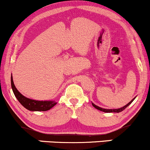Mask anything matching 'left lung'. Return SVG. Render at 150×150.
<instances>
[{"instance_id": "8db88e82", "label": "left lung", "mask_w": 150, "mask_h": 150, "mask_svg": "<svg viewBox=\"0 0 150 150\" xmlns=\"http://www.w3.org/2000/svg\"><path fill=\"white\" fill-rule=\"evenodd\" d=\"M134 99H135V98H134V99H132V100L130 101V102H129L128 104H126V105H125V106H123V107H121V108H118V109H106V108H102L99 107V106H97V105H95L94 104H93V103H92V106H94V108H97V109H98V110H99V111H104V112H106V113H111V112H113V113H119V112H120V111H123V110H124L125 108L128 107L129 105H130V104H131V103L132 102V101H133Z\"/></svg>"}]
</instances>
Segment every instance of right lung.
Masks as SVG:
<instances>
[{"label": "right lung", "instance_id": "right-lung-1", "mask_svg": "<svg viewBox=\"0 0 150 150\" xmlns=\"http://www.w3.org/2000/svg\"><path fill=\"white\" fill-rule=\"evenodd\" d=\"M11 87L13 89L15 97L18 99L19 102L24 107L32 111H45L51 109L56 104L54 101H37L34 99H29L23 96L17 89L13 82V77L11 76Z\"/></svg>", "mask_w": 150, "mask_h": 150}]
</instances>
